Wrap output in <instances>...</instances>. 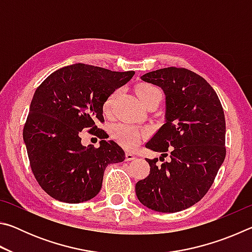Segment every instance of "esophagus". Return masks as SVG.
I'll return each instance as SVG.
<instances>
[{
  "mask_svg": "<svg viewBox=\"0 0 252 252\" xmlns=\"http://www.w3.org/2000/svg\"><path fill=\"white\" fill-rule=\"evenodd\" d=\"M135 159V156L133 155V153H131V152H126V161H132V160H134Z\"/></svg>",
  "mask_w": 252,
  "mask_h": 252,
  "instance_id": "esophagus-1",
  "label": "esophagus"
}]
</instances>
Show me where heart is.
Segmentation results:
<instances>
[{"mask_svg":"<svg viewBox=\"0 0 252 252\" xmlns=\"http://www.w3.org/2000/svg\"><path fill=\"white\" fill-rule=\"evenodd\" d=\"M136 94H138L139 99L142 101V103H144V102L150 99L151 96L157 94L161 95V93L157 88L152 87L150 84H140L139 87L136 88ZM118 95L119 90L111 93L104 101L103 111L105 114H108V116L112 113L114 102H116ZM112 135L121 146L126 149H134L140 142H141V140L143 138V132L133 126L121 123V125H118L113 127Z\"/></svg>","mask_w":252,"mask_h":252,"instance_id":"heart-1","label":"heart"}]
</instances>
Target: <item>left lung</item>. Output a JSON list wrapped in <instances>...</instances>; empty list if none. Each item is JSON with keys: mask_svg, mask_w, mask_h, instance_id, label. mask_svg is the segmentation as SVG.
<instances>
[{"mask_svg": "<svg viewBox=\"0 0 252 252\" xmlns=\"http://www.w3.org/2000/svg\"><path fill=\"white\" fill-rule=\"evenodd\" d=\"M141 80L165 95L164 125L146 147L163 158L170 151L171 160L159 165L158 158L146 159L150 173L136 182V197L158 212L185 210L204 197L223 163V109L211 85L192 71L164 67Z\"/></svg>", "mask_w": 252, "mask_h": 252, "instance_id": "8db88e82", "label": "left lung"}]
</instances>
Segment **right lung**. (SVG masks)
I'll return each mask as SVG.
<instances>
[{"instance_id": "right-lung-1", "label": "right lung", "mask_w": 252, "mask_h": 252, "mask_svg": "<svg viewBox=\"0 0 252 252\" xmlns=\"http://www.w3.org/2000/svg\"><path fill=\"white\" fill-rule=\"evenodd\" d=\"M134 71L116 72L85 64L67 65L50 74L34 93L23 129L32 172L42 189L66 203L88 201L100 192L104 170L126 159L113 140L100 147L81 143V131L91 127L100 138L103 103L129 82Z\"/></svg>"}]
</instances>
